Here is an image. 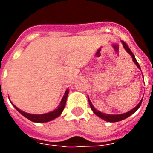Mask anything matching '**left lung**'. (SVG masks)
Instances as JSON below:
<instances>
[{
	"instance_id": "obj_1",
	"label": "left lung",
	"mask_w": 153,
	"mask_h": 153,
	"mask_svg": "<svg viewBox=\"0 0 153 153\" xmlns=\"http://www.w3.org/2000/svg\"><path fill=\"white\" fill-rule=\"evenodd\" d=\"M122 43H123V46H124V47H125V50L127 51V52H128V53L132 56V58H133V60H134V62L136 64V65L138 66V69H140V66H139V65H138V63L137 62L136 59H135L134 54L132 53V51H130V49L128 48V47L127 46V44L125 43V42H123V41H122ZM142 101H143V99L140 101V102L138 103V106H135L134 109H132L131 111H128V112L124 113V114H120V115H108V114H104V113L100 112V111H97V110L94 108V106L92 105V102H90L89 99H88V102H89V105H90V106H91V109H92V111H93V112H94V114L97 115L98 117L102 118V120H106V121L117 122V121H120V120H125V119H126V118H128L129 115H131L132 114H134V113L135 111H137V110L139 108V106H141Z\"/></svg>"
}]
</instances>
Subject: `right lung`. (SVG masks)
<instances>
[{
	"label": "right lung",
	"instance_id": "1",
	"mask_svg": "<svg viewBox=\"0 0 153 153\" xmlns=\"http://www.w3.org/2000/svg\"><path fill=\"white\" fill-rule=\"evenodd\" d=\"M68 93H69V90H66L65 93V95H64L63 98H62L61 102H60V106H58L57 109H56L55 111H51V112L46 113V114H42V115H33V114H28V113L22 111L21 110L18 109L15 106H14L15 107V109L17 110L21 115H23L25 117L28 119V120H31V121L37 122V123L48 122L50 121V120H54L55 118H56V117H58V116L62 113L64 108H65V103H66Z\"/></svg>",
	"mask_w": 153,
	"mask_h": 153
}]
</instances>
